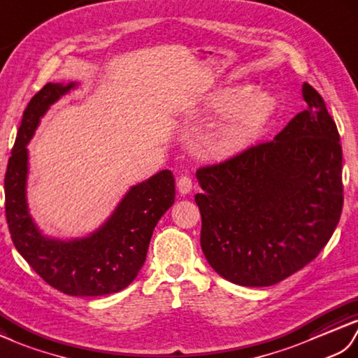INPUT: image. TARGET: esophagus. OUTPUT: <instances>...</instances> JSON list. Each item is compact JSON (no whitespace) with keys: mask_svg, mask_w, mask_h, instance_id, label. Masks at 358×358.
<instances>
[{"mask_svg":"<svg viewBox=\"0 0 358 358\" xmlns=\"http://www.w3.org/2000/svg\"><path fill=\"white\" fill-rule=\"evenodd\" d=\"M192 188H193L192 178H188V176L179 178V180H178V189H179L180 194H188L189 192H192Z\"/></svg>","mask_w":358,"mask_h":358,"instance_id":"1","label":"esophagus"}]
</instances>
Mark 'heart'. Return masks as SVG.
Masks as SVG:
<instances>
[{
  "label": "heart",
  "instance_id": "heart-1",
  "mask_svg": "<svg viewBox=\"0 0 358 358\" xmlns=\"http://www.w3.org/2000/svg\"><path fill=\"white\" fill-rule=\"evenodd\" d=\"M275 98L251 85L227 87L211 93L205 102L213 116H227L213 138V152L220 157H231L252 145L274 115Z\"/></svg>",
  "mask_w": 358,
  "mask_h": 358
}]
</instances>
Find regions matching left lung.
Instances as JSON below:
<instances>
[{"label":"left lung","mask_w":358,"mask_h":358,"mask_svg":"<svg viewBox=\"0 0 358 358\" xmlns=\"http://www.w3.org/2000/svg\"><path fill=\"white\" fill-rule=\"evenodd\" d=\"M308 108L271 142L197 170L201 246L211 268L242 287H271L317 257L343 206L337 125L311 85Z\"/></svg>","instance_id":"left-lung-1"}]
</instances>
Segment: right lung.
<instances>
[{
	"mask_svg": "<svg viewBox=\"0 0 358 358\" xmlns=\"http://www.w3.org/2000/svg\"><path fill=\"white\" fill-rule=\"evenodd\" d=\"M78 83H49L30 99L7 164L6 219L15 248L43 279L58 291L96 297L129 287L144 265L153 229L174 203V178L162 170L129 192L99 228L83 237L45 236L27 203L29 150L41 117Z\"/></svg>",
	"mask_w": 358,
	"mask_h": 358,
	"instance_id": "right-lung-1",
	"label": "right lung"
}]
</instances>
